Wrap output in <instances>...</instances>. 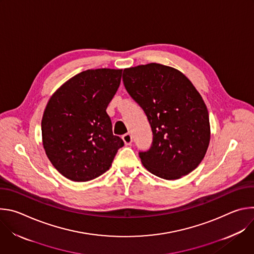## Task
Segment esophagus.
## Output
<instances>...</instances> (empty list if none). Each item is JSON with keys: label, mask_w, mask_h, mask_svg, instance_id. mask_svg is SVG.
Returning a JSON list of instances; mask_svg holds the SVG:
<instances>
[{"label": "esophagus", "mask_w": 254, "mask_h": 254, "mask_svg": "<svg viewBox=\"0 0 254 254\" xmlns=\"http://www.w3.org/2000/svg\"><path fill=\"white\" fill-rule=\"evenodd\" d=\"M123 139L125 141V143L127 144V146H129V144H131L132 142V136L130 133H126L123 135Z\"/></svg>", "instance_id": "34e87169"}]
</instances>
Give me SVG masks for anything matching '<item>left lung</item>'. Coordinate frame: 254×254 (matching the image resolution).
<instances>
[{
	"mask_svg": "<svg viewBox=\"0 0 254 254\" xmlns=\"http://www.w3.org/2000/svg\"><path fill=\"white\" fill-rule=\"evenodd\" d=\"M123 80L152 127L151 148L138 153L144 168L166 180L195 170L209 146L210 125L206 104L192 82L158 63L127 68Z\"/></svg>",
	"mask_w": 254,
	"mask_h": 254,
	"instance_id": "1",
	"label": "left lung"
}]
</instances>
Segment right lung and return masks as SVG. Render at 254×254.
Masks as SVG:
<instances>
[{
  "mask_svg": "<svg viewBox=\"0 0 254 254\" xmlns=\"http://www.w3.org/2000/svg\"><path fill=\"white\" fill-rule=\"evenodd\" d=\"M122 69H89L70 78L49 99L42 119L46 155L75 182L110 169L124 140L113 133L106 107L119 89Z\"/></svg>",
  "mask_w": 254,
  "mask_h": 254,
  "instance_id": "right-lung-1",
  "label": "right lung"
}]
</instances>
